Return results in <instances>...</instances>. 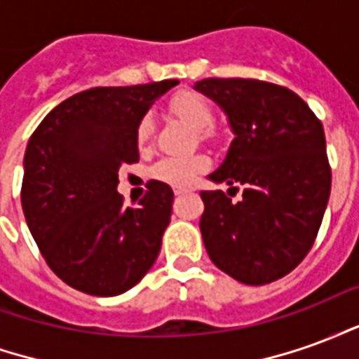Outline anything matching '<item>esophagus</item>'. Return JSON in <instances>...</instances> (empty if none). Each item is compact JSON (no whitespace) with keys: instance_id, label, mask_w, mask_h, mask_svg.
Wrapping results in <instances>:
<instances>
[{"instance_id":"esophagus-1","label":"esophagus","mask_w":359,"mask_h":359,"mask_svg":"<svg viewBox=\"0 0 359 359\" xmlns=\"http://www.w3.org/2000/svg\"><path fill=\"white\" fill-rule=\"evenodd\" d=\"M188 192V188H175V196H182V194H187Z\"/></svg>"}]
</instances>
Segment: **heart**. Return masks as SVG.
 I'll use <instances>...</instances> for the list:
<instances>
[{"instance_id": "heart-1", "label": "heart", "mask_w": 359, "mask_h": 359, "mask_svg": "<svg viewBox=\"0 0 359 359\" xmlns=\"http://www.w3.org/2000/svg\"><path fill=\"white\" fill-rule=\"evenodd\" d=\"M169 111L175 117L180 118L182 123H187L188 126L200 130L203 138L213 136L211 125L215 121V115H213L210 102L198 92L182 90L179 94H175L169 100ZM154 130H156L154 118L149 115H144L138 121V126H136V144L140 148L149 146V142L154 138ZM205 167H208V159L203 156H198V154L196 156H171L159 159L149 169V175L154 179L161 180V182L171 184V187L182 188L188 187Z\"/></svg>"}]
</instances>
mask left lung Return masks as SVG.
<instances>
[{"mask_svg":"<svg viewBox=\"0 0 359 359\" xmlns=\"http://www.w3.org/2000/svg\"><path fill=\"white\" fill-rule=\"evenodd\" d=\"M196 90L225 109L233 144L210 179L242 184V200L202 192L211 262L244 285H267L313 246L331 194L321 121L292 90L256 79H203ZM236 188V187H233Z\"/></svg>","mask_w":359,"mask_h":359,"instance_id":"1","label":"left lung"}]
</instances>
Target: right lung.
Wrapping results in <instances>:
<instances>
[{"label": "right lung", "instance_id": "right-lung-1", "mask_svg": "<svg viewBox=\"0 0 359 359\" xmlns=\"http://www.w3.org/2000/svg\"><path fill=\"white\" fill-rule=\"evenodd\" d=\"M177 84L79 92L51 109L28 140L20 188L27 225L50 269L81 292L123 294L156 264L171 221V187L149 180L140 202L126 208L117 172L138 161V121Z\"/></svg>", "mask_w": 359, "mask_h": 359}]
</instances>
